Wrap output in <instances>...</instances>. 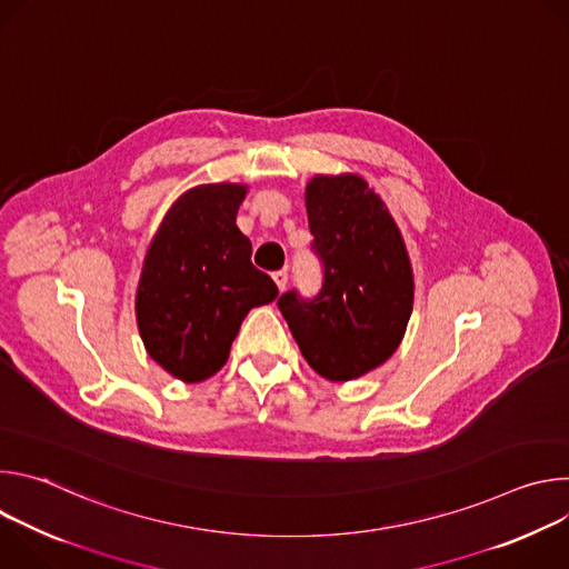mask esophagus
<instances>
[{"mask_svg": "<svg viewBox=\"0 0 569 569\" xmlns=\"http://www.w3.org/2000/svg\"><path fill=\"white\" fill-rule=\"evenodd\" d=\"M272 279H274L277 288H279V290H283V288H286V283H288V272H286V270H279V272H274V274H272Z\"/></svg>", "mask_w": 569, "mask_h": 569, "instance_id": "esophagus-1", "label": "esophagus"}]
</instances>
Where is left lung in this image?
I'll return each instance as SVG.
<instances>
[{
    "label": "left lung",
    "instance_id": "left-lung-1",
    "mask_svg": "<svg viewBox=\"0 0 569 569\" xmlns=\"http://www.w3.org/2000/svg\"><path fill=\"white\" fill-rule=\"evenodd\" d=\"M306 211L323 286L312 301L281 295L279 310L321 378L356 380L385 365L408 329L410 254L382 198L356 173L310 178Z\"/></svg>",
    "mask_w": 569,
    "mask_h": 569
}]
</instances>
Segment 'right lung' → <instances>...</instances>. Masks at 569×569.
Wrapping results in <instances>:
<instances>
[{
  "label": "right lung",
  "instance_id": "right-lung-1",
  "mask_svg": "<svg viewBox=\"0 0 569 569\" xmlns=\"http://www.w3.org/2000/svg\"><path fill=\"white\" fill-rule=\"evenodd\" d=\"M248 184H198L159 222L139 277L134 312L146 353L182 382L211 378L254 306L277 299L236 227Z\"/></svg>",
  "mask_w": 569,
  "mask_h": 569
}]
</instances>
